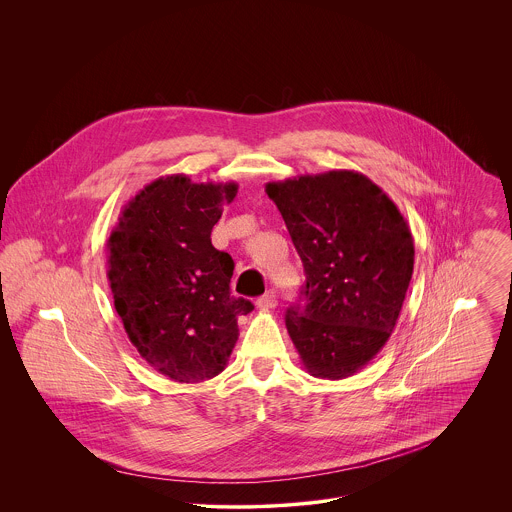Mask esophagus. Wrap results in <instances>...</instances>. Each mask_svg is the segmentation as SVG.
I'll return each instance as SVG.
<instances>
[{"label": "esophagus", "instance_id": "1", "mask_svg": "<svg viewBox=\"0 0 512 512\" xmlns=\"http://www.w3.org/2000/svg\"><path fill=\"white\" fill-rule=\"evenodd\" d=\"M276 301H278V299H276V293L270 290V292L264 293V295L256 301V305H258L260 309H272V307H276Z\"/></svg>", "mask_w": 512, "mask_h": 512}]
</instances>
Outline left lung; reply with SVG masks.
I'll use <instances>...</instances> for the list:
<instances>
[{
    "label": "left lung",
    "mask_w": 512,
    "mask_h": 512,
    "mask_svg": "<svg viewBox=\"0 0 512 512\" xmlns=\"http://www.w3.org/2000/svg\"><path fill=\"white\" fill-rule=\"evenodd\" d=\"M303 262L286 327L311 376L341 380L390 339L414 272V238L366 175L333 169L266 185Z\"/></svg>",
    "instance_id": "8db88e82"
}]
</instances>
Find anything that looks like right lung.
Returning <instances> with one entry per match:
<instances>
[{
  "mask_svg": "<svg viewBox=\"0 0 512 512\" xmlns=\"http://www.w3.org/2000/svg\"><path fill=\"white\" fill-rule=\"evenodd\" d=\"M236 193L234 181L159 177L124 205L108 238V282L128 339L175 382L220 374L238 341L236 317L254 309L230 295L234 262L211 242Z\"/></svg>",
  "mask_w": 512,
  "mask_h": 512,
  "instance_id": "add662e5",
  "label": "right lung"
}]
</instances>
